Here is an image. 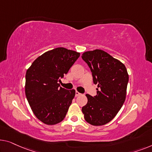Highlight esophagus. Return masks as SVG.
Instances as JSON below:
<instances>
[{"label":"esophagus","mask_w":152,"mask_h":152,"mask_svg":"<svg viewBox=\"0 0 152 152\" xmlns=\"http://www.w3.org/2000/svg\"><path fill=\"white\" fill-rule=\"evenodd\" d=\"M80 93H79L78 91H76V94H75V96H76V97H78V96H80Z\"/></svg>","instance_id":"34e87169"}]
</instances>
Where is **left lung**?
I'll return each mask as SVG.
<instances>
[{
    "label": "left lung",
    "instance_id": "left-lung-1",
    "mask_svg": "<svg viewBox=\"0 0 152 152\" xmlns=\"http://www.w3.org/2000/svg\"><path fill=\"white\" fill-rule=\"evenodd\" d=\"M82 58L89 65L97 95L86 94L88 102L82 108L86 121L93 126L105 125L116 116L125 102L128 74L124 63L102 50L85 52Z\"/></svg>",
    "mask_w": 152,
    "mask_h": 152
}]
</instances>
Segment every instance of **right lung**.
<instances>
[{
    "label": "right lung",
    "mask_w": 152,
    "mask_h": 152,
    "mask_svg": "<svg viewBox=\"0 0 152 152\" xmlns=\"http://www.w3.org/2000/svg\"><path fill=\"white\" fill-rule=\"evenodd\" d=\"M79 56L76 51L56 48L37 57L27 69V100L34 115L44 124L55 125L65 118L76 91L62 88L58 82Z\"/></svg>",
    "instance_id": "add662e5"
}]
</instances>
